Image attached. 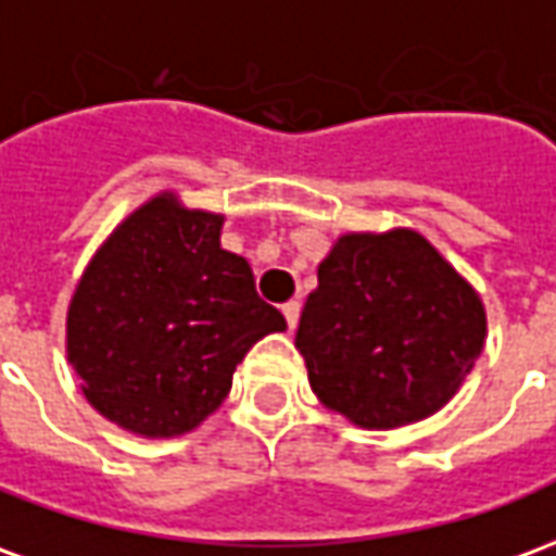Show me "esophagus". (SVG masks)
Returning a JSON list of instances; mask_svg holds the SVG:
<instances>
[{"instance_id": "1", "label": "esophagus", "mask_w": 556, "mask_h": 556, "mask_svg": "<svg viewBox=\"0 0 556 556\" xmlns=\"http://www.w3.org/2000/svg\"><path fill=\"white\" fill-rule=\"evenodd\" d=\"M281 315L287 320V329H296V324H300V302H285L281 305Z\"/></svg>"}]
</instances>
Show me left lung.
<instances>
[{"label":"left lung","instance_id":"left-lung-1","mask_svg":"<svg viewBox=\"0 0 556 556\" xmlns=\"http://www.w3.org/2000/svg\"><path fill=\"white\" fill-rule=\"evenodd\" d=\"M488 336L476 287L415 229L339 236L317 266L296 348L317 400L363 430L435 415Z\"/></svg>","mask_w":556,"mask_h":556}]
</instances>
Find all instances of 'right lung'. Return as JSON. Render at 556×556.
I'll use <instances>...</instances> for the list:
<instances>
[{
    "instance_id": "obj_1",
    "label": "right lung",
    "mask_w": 556,
    "mask_h": 556,
    "mask_svg": "<svg viewBox=\"0 0 556 556\" xmlns=\"http://www.w3.org/2000/svg\"><path fill=\"white\" fill-rule=\"evenodd\" d=\"M224 214L160 193L102 241L68 302L66 354L87 402L144 439L197 430L285 315L248 260L220 248Z\"/></svg>"
}]
</instances>
